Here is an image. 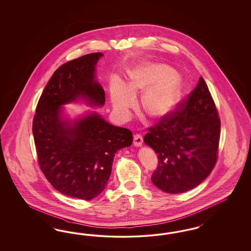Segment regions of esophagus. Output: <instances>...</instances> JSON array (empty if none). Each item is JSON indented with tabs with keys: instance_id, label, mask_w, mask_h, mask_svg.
I'll use <instances>...</instances> for the list:
<instances>
[{
	"instance_id": "obj_1",
	"label": "esophagus",
	"mask_w": 251,
	"mask_h": 251,
	"mask_svg": "<svg viewBox=\"0 0 251 251\" xmlns=\"http://www.w3.org/2000/svg\"><path fill=\"white\" fill-rule=\"evenodd\" d=\"M133 139H134L133 140V144H134L135 146H141L142 144H143L144 139H143V136L141 134H135Z\"/></svg>"
}]
</instances>
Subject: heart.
<instances>
[{
    "instance_id": "1",
    "label": "heart",
    "mask_w": 251,
    "mask_h": 251,
    "mask_svg": "<svg viewBox=\"0 0 251 251\" xmlns=\"http://www.w3.org/2000/svg\"><path fill=\"white\" fill-rule=\"evenodd\" d=\"M129 86L115 79L110 87V99L115 111L127 117L135 104L137 92H144L142 107L152 119L169 114L181 96L182 85L172 69L163 64H147L129 74Z\"/></svg>"
}]
</instances>
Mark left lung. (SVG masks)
<instances>
[{"label":"left lung","instance_id":"1","mask_svg":"<svg viewBox=\"0 0 251 251\" xmlns=\"http://www.w3.org/2000/svg\"><path fill=\"white\" fill-rule=\"evenodd\" d=\"M220 129L215 103L201 76L188 97L145 135V145L154 150L159 161L152 183L171 194L197 187L216 164Z\"/></svg>","mask_w":251,"mask_h":251}]
</instances>
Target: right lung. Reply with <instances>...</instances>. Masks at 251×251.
Instances as JSON below:
<instances>
[{"label":"right lung","instance_id":"add662e5","mask_svg":"<svg viewBox=\"0 0 251 251\" xmlns=\"http://www.w3.org/2000/svg\"><path fill=\"white\" fill-rule=\"evenodd\" d=\"M100 52L65 62L42 92L33 119L38 166L54 189L69 197L89 201L106 188L115 154L132 144V132L116 127L96 112L72 125L61 119V105L86 99L102 106L105 92L95 80Z\"/></svg>","mask_w":251,"mask_h":251}]
</instances>
